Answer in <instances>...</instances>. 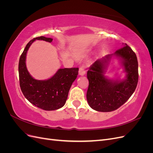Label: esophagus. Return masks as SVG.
I'll return each mask as SVG.
<instances>
[{"label":"esophagus","instance_id":"obj_1","mask_svg":"<svg viewBox=\"0 0 153 153\" xmlns=\"http://www.w3.org/2000/svg\"><path fill=\"white\" fill-rule=\"evenodd\" d=\"M78 73H79V75H81V76L85 75V74L86 73V71L85 70V69H84V66L80 67V68H79V71H78Z\"/></svg>","mask_w":153,"mask_h":153}]
</instances>
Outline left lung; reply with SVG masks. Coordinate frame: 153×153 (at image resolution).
<instances>
[{
    "mask_svg": "<svg viewBox=\"0 0 153 153\" xmlns=\"http://www.w3.org/2000/svg\"><path fill=\"white\" fill-rule=\"evenodd\" d=\"M113 55H116L122 61L127 73L126 79L112 81L104 75ZM87 76L89 80L87 100L91 107L103 112L117 110L130 98L137 87L138 80L137 55L125 44L114 54L95 61L89 67Z\"/></svg>",
    "mask_w": 153,
    "mask_h": 153,
    "instance_id": "left-lung-1",
    "label": "left lung"
}]
</instances>
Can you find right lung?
Listing matches in <instances>:
<instances>
[{
  "instance_id": "right-lung-1",
  "label": "right lung",
  "mask_w": 153,
  "mask_h": 153,
  "mask_svg": "<svg viewBox=\"0 0 153 153\" xmlns=\"http://www.w3.org/2000/svg\"><path fill=\"white\" fill-rule=\"evenodd\" d=\"M35 40H43L51 43L53 39L44 36L37 37L26 45L18 64L21 90L26 99L37 107L48 111L57 110L66 103L69 91L78 74V68L59 69L48 80L34 79L27 70L25 60L27 51Z\"/></svg>"
}]
</instances>
